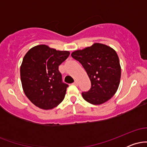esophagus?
Listing matches in <instances>:
<instances>
[{
  "label": "esophagus",
  "instance_id": "obj_1",
  "mask_svg": "<svg viewBox=\"0 0 147 147\" xmlns=\"http://www.w3.org/2000/svg\"><path fill=\"white\" fill-rule=\"evenodd\" d=\"M72 84H73V85L77 86V85H78V82H77V81H75V82H74V83Z\"/></svg>",
  "mask_w": 147,
  "mask_h": 147
}]
</instances>
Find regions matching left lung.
<instances>
[{
    "mask_svg": "<svg viewBox=\"0 0 147 147\" xmlns=\"http://www.w3.org/2000/svg\"><path fill=\"white\" fill-rule=\"evenodd\" d=\"M71 56L82 65L91 82L90 89L82 92L83 98L94 105L107 102L115 94L121 77L118 56L113 48L101 43H94Z\"/></svg>",
    "mask_w": 147,
    "mask_h": 147,
    "instance_id": "left-lung-1",
    "label": "left lung"
}]
</instances>
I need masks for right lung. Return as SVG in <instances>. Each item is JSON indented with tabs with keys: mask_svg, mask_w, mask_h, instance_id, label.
<instances>
[{
	"mask_svg": "<svg viewBox=\"0 0 147 147\" xmlns=\"http://www.w3.org/2000/svg\"><path fill=\"white\" fill-rule=\"evenodd\" d=\"M70 55L45 45L26 53L21 66V80L25 95L40 109H52L63 100L68 85L62 81L59 66Z\"/></svg>",
	"mask_w": 147,
	"mask_h": 147,
	"instance_id": "obj_1",
	"label": "right lung"
}]
</instances>
